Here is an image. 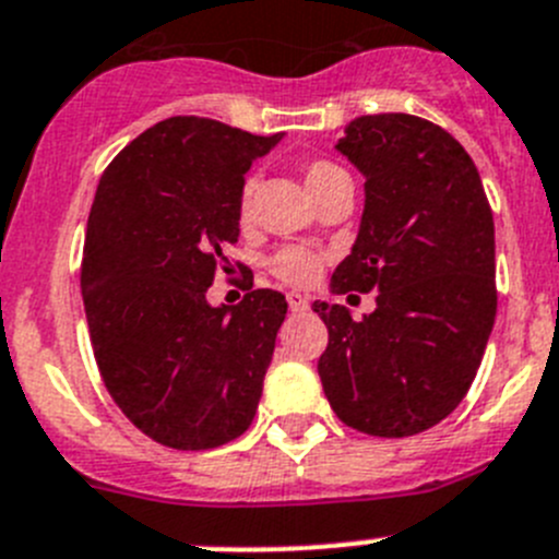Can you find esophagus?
<instances>
[{"label":"esophagus","instance_id":"obj_1","mask_svg":"<svg viewBox=\"0 0 559 559\" xmlns=\"http://www.w3.org/2000/svg\"><path fill=\"white\" fill-rule=\"evenodd\" d=\"M288 307L294 313H305V310H310V299L301 294H288Z\"/></svg>","mask_w":559,"mask_h":559}]
</instances>
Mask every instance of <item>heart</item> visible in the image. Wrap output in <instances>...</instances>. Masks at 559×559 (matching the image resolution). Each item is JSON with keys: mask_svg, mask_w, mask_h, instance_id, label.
<instances>
[{"mask_svg": "<svg viewBox=\"0 0 559 559\" xmlns=\"http://www.w3.org/2000/svg\"><path fill=\"white\" fill-rule=\"evenodd\" d=\"M341 177H346L341 166L330 160H310L301 166V179H305V188L310 191V197L319 199L332 182H337ZM252 197H254V182L246 179L238 193V224L246 227L249 218H252ZM269 269L276 280H283L288 285H310L316 276L321 274V258L310 249H301V246H285L274 258L269 260Z\"/></svg>", "mask_w": 559, "mask_h": 559, "instance_id": "1", "label": "heart"}]
</instances>
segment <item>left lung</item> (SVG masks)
<instances>
[{
	"label": "left lung",
	"instance_id": "1",
	"mask_svg": "<svg viewBox=\"0 0 559 559\" xmlns=\"http://www.w3.org/2000/svg\"><path fill=\"white\" fill-rule=\"evenodd\" d=\"M366 177V207L332 294L377 290L352 319L313 301L330 332L319 377L357 432L407 438L452 413L477 377L496 319L493 213L468 152L407 112L360 116L335 146Z\"/></svg>",
	"mask_w": 559,
	"mask_h": 559
}]
</instances>
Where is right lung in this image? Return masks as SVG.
<instances>
[{"label":"right lung","mask_w":559,"mask_h":559,"mask_svg":"<svg viewBox=\"0 0 559 559\" xmlns=\"http://www.w3.org/2000/svg\"><path fill=\"white\" fill-rule=\"evenodd\" d=\"M280 138L174 116L112 157L96 188L80 271L91 346L112 402L168 449L224 447L263 396L288 301L258 288L210 307L207 288L240 235L243 174Z\"/></svg>","instance_id":"obj_1"}]
</instances>
